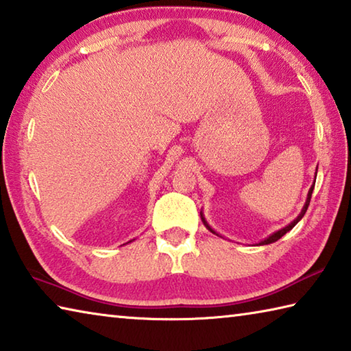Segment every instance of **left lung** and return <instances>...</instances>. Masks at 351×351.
Segmentation results:
<instances>
[{
	"label": "left lung",
	"instance_id": "obj_1",
	"mask_svg": "<svg viewBox=\"0 0 351 351\" xmlns=\"http://www.w3.org/2000/svg\"><path fill=\"white\" fill-rule=\"evenodd\" d=\"M315 180H316V178H315ZM313 189H315V184H313V186H311V187H310V190H308V195H307V201H305V204H304V208L301 210V213H299V216H298V218H296L295 221H291V222H290V224H289V226H287V227L281 228V230H278V232H275V233H273V234H270V237H269V238H265L264 241H261L258 245H267V244H271V242H276L278 239H281V238L284 237V234H285L287 232H290V230H291V228H293V227H295V226L298 224V222L302 219V216L305 215V212H307V208H308V206H310V199H311V193H313ZM201 219H202V222H204V226H206V227L208 228V230H210V232H212V233H215V234H218V233H216V232L213 230V228H212V227H210V226L207 224V221H206V218H204V215H202V212H201ZM218 237H219V234H218Z\"/></svg>",
	"mask_w": 351,
	"mask_h": 351
}]
</instances>
